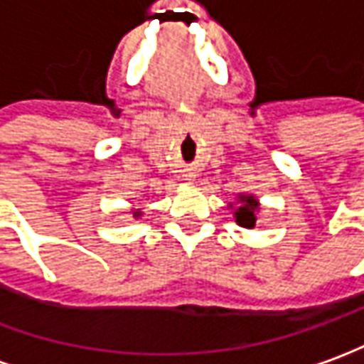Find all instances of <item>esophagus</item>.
Masks as SVG:
<instances>
[{
    "mask_svg": "<svg viewBox=\"0 0 364 364\" xmlns=\"http://www.w3.org/2000/svg\"><path fill=\"white\" fill-rule=\"evenodd\" d=\"M188 180H192V176H190V178H188Z\"/></svg>",
    "mask_w": 364,
    "mask_h": 364,
    "instance_id": "esophagus-1",
    "label": "esophagus"
}]
</instances>
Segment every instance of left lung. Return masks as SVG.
Instances as JSON below:
<instances>
[{"mask_svg": "<svg viewBox=\"0 0 364 364\" xmlns=\"http://www.w3.org/2000/svg\"><path fill=\"white\" fill-rule=\"evenodd\" d=\"M256 214H258V200L252 194H240L238 196V206L234 208V218L238 222V226L255 228Z\"/></svg>", "mask_w": 364, "mask_h": 364, "instance_id": "left-lung-1", "label": "left lung"}]
</instances>
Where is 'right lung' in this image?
<instances>
[{
  "instance_id": "add662e5",
  "label": "right lung",
  "mask_w": 364,
  "mask_h": 364,
  "mask_svg": "<svg viewBox=\"0 0 364 364\" xmlns=\"http://www.w3.org/2000/svg\"><path fill=\"white\" fill-rule=\"evenodd\" d=\"M134 216H140V212H134Z\"/></svg>"
}]
</instances>
